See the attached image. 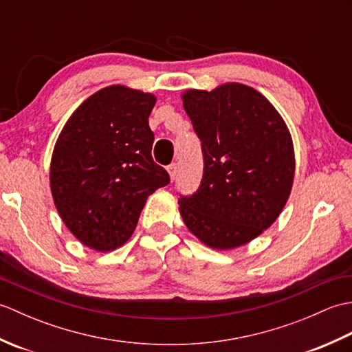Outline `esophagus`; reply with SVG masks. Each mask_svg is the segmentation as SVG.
<instances>
[{
	"instance_id": "obj_1",
	"label": "esophagus",
	"mask_w": 352,
	"mask_h": 352,
	"mask_svg": "<svg viewBox=\"0 0 352 352\" xmlns=\"http://www.w3.org/2000/svg\"><path fill=\"white\" fill-rule=\"evenodd\" d=\"M177 164L175 163H172L170 166H168V172H169V177H170V180L174 182L175 180V177H177Z\"/></svg>"
}]
</instances>
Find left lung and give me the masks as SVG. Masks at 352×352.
<instances>
[{"mask_svg":"<svg viewBox=\"0 0 352 352\" xmlns=\"http://www.w3.org/2000/svg\"><path fill=\"white\" fill-rule=\"evenodd\" d=\"M182 100L201 139L204 174L178 210L201 243L234 250L271 227L287 203L295 178L290 131L271 101L242 83L189 89Z\"/></svg>","mask_w":352,"mask_h":352,"instance_id":"left-lung-1","label":"left lung"}]
</instances>
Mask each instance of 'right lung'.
Returning <instances> with one entry per match:
<instances>
[{"label":"right lung","instance_id":"obj_1","mask_svg":"<svg viewBox=\"0 0 352 352\" xmlns=\"http://www.w3.org/2000/svg\"><path fill=\"white\" fill-rule=\"evenodd\" d=\"M155 95L111 85L89 96L56 140L50 164L54 206L74 237L98 252L122 246L148 197L169 183L151 157L148 118Z\"/></svg>","mask_w":352,"mask_h":352}]
</instances>
